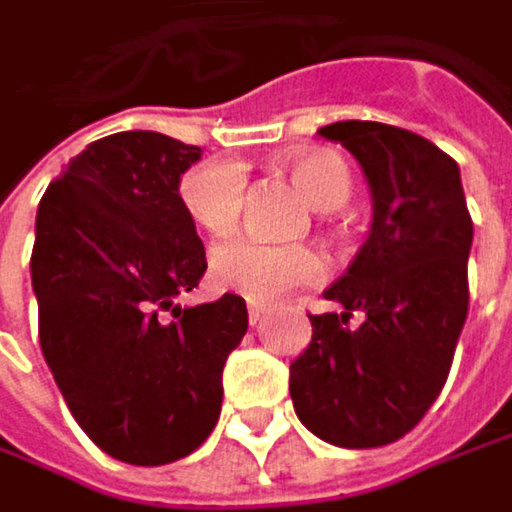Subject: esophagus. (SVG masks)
I'll return each mask as SVG.
<instances>
[{
    "label": "esophagus",
    "mask_w": 512,
    "mask_h": 512,
    "mask_svg": "<svg viewBox=\"0 0 512 512\" xmlns=\"http://www.w3.org/2000/svg\"><path fill=\"white\" fill-rule=\"evenodd\" d=\"M265 311H268V306H262V303H250V306H247V317H250V323H259V320L265 317Z\"/></svg>",
    "instance_id": "1"
}]
</instances>
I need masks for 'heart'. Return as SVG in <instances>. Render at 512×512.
I'll return each mask as SVG.
<instances>
[{"label":"heart","mask_w":512,"mask_h":512,"mask_svg":"<svg viewBox=\"0 0 512 512\" xmlns=\"http://www.w3.org/2000/svg\"><path fill=\"white\" fill-rule=\"evenodd\" d=\"M297 192L317 209H338L352 195L349 165L338 154L314 151L285 165ZM247 174L233 157H206L180 174L177 198L186 215L212 236L230 233L244 206ZM323 276V259L309 244H268L236 236L209 253V279L247 300L268 303Z\"/></svg>","instance_id":"b5f03b06"}]
</instances>
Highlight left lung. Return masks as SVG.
Returning <instances> with one entry per match:
<instances>
[{
	"label": "left lung",
	"mask_w": 512,
	"mask_h": 512,
	"mask_svg": "<svg viewBox=\"0 0 512 512\" xmlns=\"http://www.w3.org/2000/svg\"><path fill=\"white\" fill-rule=\"evenodd\" d=\"M361 163L373 227L326 300L344 311L309 314L311 341L291 364L300 422L344 449L405 437L449 379L469 311L472 218L457 163L420 133L382 122L317 130ZM352 313L362 317L349 327Z\"/></svg>",
	"instance_id": "8db88e82"
}]
</instances>
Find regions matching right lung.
<instances>
[{
	"label": "right lung",
	"mask_w": 512,
	"mask_h": 512,
	"mask_svg": "<svg viewBox=\"0 0 512 512\" xmlns=\"http://www.w3.org/2000/svg\"><path fill=\"white\" fill-rule=\"evenodd\" d=\"M201 160L154 130L90 142L37 209L40 349L92 443L133 466L192 455L221 414V370L247 332L238 294L192 309L206 250L177 198Z\"/></svg>",
	"instance_id": "right-lung-1"
}]
</instances>
